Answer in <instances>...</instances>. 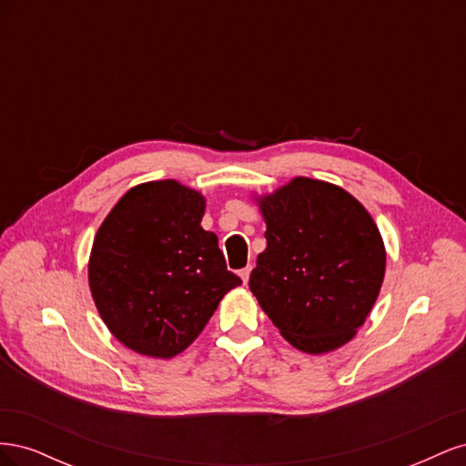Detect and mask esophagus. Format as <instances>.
I'll return each mask as SVG.
<instances>
[{
    "label": "esophagus",
    "instance_id": "obj_1",
    "mask_svg": "<svg viewBox=\"0 0 466 466\" xmlns=\"http://www.w3.org/2000/svg\"><path fill=\"white\" fill-rule=\"evenodd\" d=\"M238 276H241V279H243V284H247V281H248V276H250V266L243 268V270H241V272H238Z\"/></svg>",
    "mask_w": 466,
    "mask_h": 466
}]
</instances>
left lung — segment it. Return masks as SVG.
I'll return each instance as SVG.
<instances>
[{"mask_svg":"<svg viewBox=\"0 0 466 466\" xmlns=\"http://www.w3.org/2000/svg\"><path fill=\"white\" fill-rule=\"evenodd\" d=\"M252 198L266 223L252 295L293 348L313 356L342 348L385 278V243L370 211L344 188L307 177Z\"/></svg>","mask_w":466,"mask_h":466,"instance_id":"8db88e82","label":"left lung"}]
</instances>
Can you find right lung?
Segmentation results:
<instances>
[{"instance_id": "add662e5", "label": "right lung", "mask_w": 466, "mask_h": 466, "mask_svg": "<svg viewBox=\"0 0 466 466\" xmlns=\"http://www.w3.org/2000/svg\"><path fill=\"white\" fill-rule=\"evenodd\" d=\"M204 211L202 192L149 180L122 196L93 238L91 298L112 336L136 354L178 356L225 293L241 286L218 235L200 225Z\"/></svg>"}]
</instances>
